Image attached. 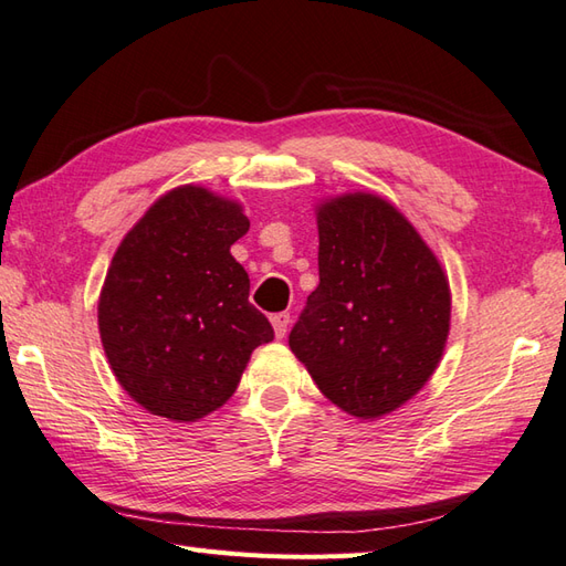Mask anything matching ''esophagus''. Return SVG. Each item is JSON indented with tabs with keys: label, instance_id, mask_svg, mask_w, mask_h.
Returning a JSON list of instances; mask_svg holds the SVG:
<instances>
[{
	"label": "esophagus",
	"instance_id": "obj_1",
	"mask_svg": "<svg viewBox=\"0 0 566 566\" xmlns=\"http://www.w3.org/2000/svg\"><path fill=\"white\" fill-rule=\"evenodd\" d=\"M271 324L275 336L283 338L287 332V324H291V315H287V312H275V315H271Z\"/></svg>",
	"mask_w": 566,
	"mask_h": 566
}]
</instances>
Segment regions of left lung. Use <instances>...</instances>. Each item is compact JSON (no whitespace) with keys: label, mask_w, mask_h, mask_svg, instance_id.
I'll return each instance as SVG.
<instances>
[{"label":"left lung","mask_w":566,"mask_h":566,"mask_svg":"<svg viewBox=\"0 0 566 566\" xmlns=\"http://www.w3.org/2000/svg\"><path fill=\"white\" fill-rule=\"evenodd\" d=\"M319 285L287 336L334 405L373 419L431 378L450 326L441 263L401 212L370 193L324 203Z\"/></svg>","instance_id":"obj_1"}]
</instances>
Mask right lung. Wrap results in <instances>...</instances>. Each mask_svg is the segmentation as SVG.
<instances>
[{
    "mask_svg": "<svg viewBox=\"0 0 566 566\" xmlns=\"http://www.w3.org/2000/svg\"><path fill=\"white\" fill-rule=\"evenodd\" d=\"M247 232L242 206L181 186L145 212L111 261L98 297L102 344L125 392L157 417L196 421L216 411L251 350L273 342L230 254Z\"/></svg>",
    "mask_w": 566,
    "mask_h": 566,
    "instance_id": "right-lung-1",
    "label": "right lung"
}]
</instances>
